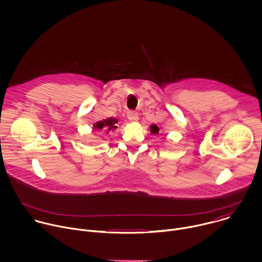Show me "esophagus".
<instances>
[{"mask_svg":"<svg viewBox=\"0 0 262 262\" xmlns=\"http://www.w3.org/2000/svg\"><path fill=\"white\" fill-rule=\"evenodd\" d=\"M127 118L129 121H137L139 118V115L135 111H128L127 112Z\"/></svg>","mask_w":262,"mask_h":262,"instance_id":"obj_1","label":"esophagus"}]
</instances>
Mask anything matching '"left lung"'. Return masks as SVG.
<instances>
[{
    "instance_id": "left-lung-1",
    "label": "left lung",
    "mask_w": 262,
    "mask_h": 262,
    "mask_svg": "<svg viewBox=\"0 0 262 262\" xmlns=\"http://www.w3.org/2000/svg\"><path fill=\"white\" fill-rule=\"evenodd\" d=\"M159 132H160V128L158 127V125H156V124L150 125V133H151L152 135H158Z\"/></svg>"
}]
</instances>
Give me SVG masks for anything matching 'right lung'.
I'll return each mask as SVG.
<instances>
[{
	"label": "right lung",
	"mask_w": 262,
	"mask_h": 262,
	"mask_svg": "<svg viewBox=\"0 0 262 262\" xmlns=\"http://www.w3.org/2000/svg\"><path fill=\"white\" fill-rule=\"evenodd\" d=\"M116 123H118L117 119L107 118V119H103V120H100V121L94 123L92 128H93V130L103 132V133L107 134L110 132H113L115 128H117Z\"/></svg>",
	"instance_id": "1"
}]
</instances>
